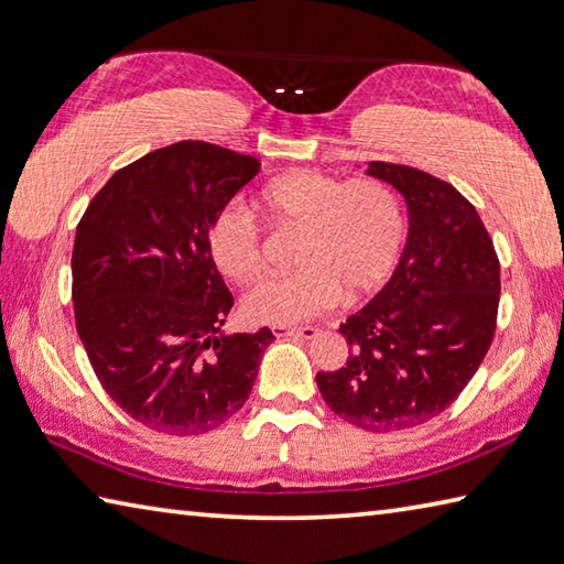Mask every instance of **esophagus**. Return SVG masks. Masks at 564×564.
<instances>
[{
	"instance_id": "obj_1",
	"label": "esophagus",
	"mask_w": 564,
	"mask_h": 564,
	"mask_svg": "<svg viewBox=\"0 0 564 564\" xmlns=\"http://www.w3.org/2000/svg\"><path fill=\"white\" fill-rule=\"evenodd\" d=\"M272 334L278 336V338L294 336V338H306V341H310V338L318 336V328H314V326H280V324H274L272 326Z\"/></svg>"
}]
</instances>
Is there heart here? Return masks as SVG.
Returning a JSON list of instances; mask_svg holds the SVG:
<instances>
[{
	"mask_svg": "<svg viewBox=\"0 0 564 564\" xmlns=\"http://www.w3.org/2000/svg\"><path fill=\"white\" fill-rule=\"evenodd\" d=\"M260 206L278 226L302 228L294 262L302 270L278 274L242 296L254 324H296L341 300L378 290L405 240V210L395 191L378 178L328 176L312 169L284 174L260 191ZM208 252L232 282L262 272L258 223L240 208H223L208 228Z\"/></svg>",
	"mask_w": 564,
	"mask_h": 564,
	"instance_id": "1",
	"label": "heart"
}]
</instances>
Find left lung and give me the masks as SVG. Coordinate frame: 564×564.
<instances>
[{
    "label": "left lung",
    "instance_id": "8db88e82",
    "mask_svg": "<svg viewBox=\"0 0 564 564\" xmlns=\"http://www.w3.org/2000/svg\"><path fill=\"white\" fill-rule=\"evenodd\" d=\"M405 198L408 240L388 284L338 332L344 368L316 373L326 405L368 432L410 430L459 398L494 341L501 264L476 208L420 169L370 162Z\"/></svg>",
    "mask_w": 564,
    "mask_h": 564
}]
</instances>
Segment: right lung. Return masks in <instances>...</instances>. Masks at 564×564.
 I'll return each instance as SVG.
<instances>
[{
  "mask_svg": "<svg viewBox=\"0 0 564 564\" xmlns=\"http://www.w3.org/2000/svg\"><path fill=\"white\" fill-rule=\"evenodd\" d=\"M260 162L176 142L110 176L73 246L76 328L105 392L144 427L188 437L232 417L272 332H220L232 306L208 228Z\"/></svg>",
  "mask_w": 564,
  "mask_h": 564,
  "instance_id": "right-lung-1",
  "label": "right lung"
}]
</instances>
